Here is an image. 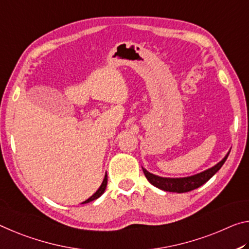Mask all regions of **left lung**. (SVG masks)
Here are the masks:
<instances>
[{
    "mask_svg": "<svg viewBox=\"0 0 249 249\" xmlns=\"http://www.w3.org/2000/svg\"><path fill=\"white\" fill-rule=\"evenodd\" d=\"M230 152L231 151H228L225 158H224L221 162H218L216 165L212 166L211 169L203 171L201 173L191 175V177H186V178H162L148 172V171L143 168H142V170H143V173L145 175V178H148V181L151 183L152 185L157 186L158 189L166 191V192L185 193V192H190V191L197 189V187H199L209 181L210 178L222 168Z\"/></svg>",
    "mask_w": 249,
    "mask_h": 249,
    "instance_id": "obj_1",
    "label": "left lung"
}]
</instances>
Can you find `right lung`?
Listing matches in <instances>:
<instances>
[{"label": "right lung", "mask_w": 249, "mask_h": 249, "mask_svg": "<svg viewBox=\"0 0 249 249\" xmlns=\"http://www.w3.org/2000/svg\"><path fill=\"white\" fill-rule=\"evenodd\" d=\"M107 182H108V178H107V173H106L104 181H103V183H101V185H100L99 189L96 191V193H93L90 197H89L88 199H86V201H85V202L81 203V204H86V203H89V202H91V201H95V199H97L98 197H100L101 195L104 194L106 187H107Z\"/></svg>", "instance_id": "1"}]
</instances>
